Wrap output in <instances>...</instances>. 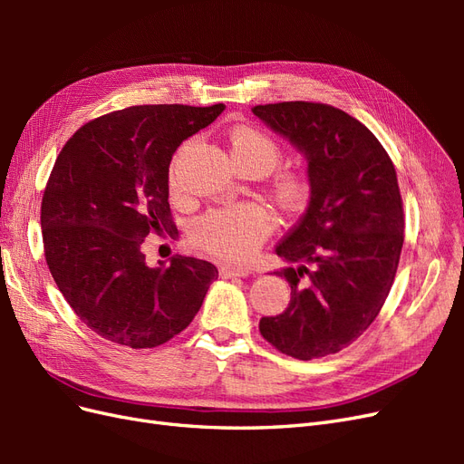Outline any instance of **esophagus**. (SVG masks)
Here are the masks:
<instances>
[{
  "label": "esophagus",
  "instance_id": "esophagus-1",
  "mask_svg": "<svg viewBox=\"0 0 464 464\" xmlns=\"http://www.w3.org/2000/svg\"><path fill=\"white\" fill-rule=\"evenodd\" d=\"M220 276L228 278V276H247L251 275V269H247V266H236V265H222L218 269Z\"/></svg>",
  "mask_w": 464,
  "mask_h": 464
}]
</instances>
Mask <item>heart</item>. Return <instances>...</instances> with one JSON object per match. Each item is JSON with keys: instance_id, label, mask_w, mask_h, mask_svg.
Wrapping results in <instances>:
<instances>
[{"instance_id": "heart-1", "label": "heart", "mask_w": 464, "mask_h": 464, "mask_svg": "<svg viewBox=\"0 0 464 464\" xmlns=\"http://www.w3.org/2000/svg\"><path fill=\"white\" fill-rule=\"evenodd\" d=\"M230 149L242 170L271 172L283 157L276 139L256 125H236L228 133ZM275 199L286 208H298L310 195V176L302 168H283L273 176ZM170 189L179 198L181 178L179 159L170 166ZM273 215L263 205L242 203L213 208L195 220L191 242L207 256L224 261H249L273 230Z\"/></svg>"}]
</instances>
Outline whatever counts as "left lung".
<instances>
[{"instance_id": "left-lung-1", "label": "left lung", "mask_w": 464, "mask_h": 464, "mask_svg": "<svg viewBox=\"0 0 464 464\" xmlns=\"http://www.w3.org/2000/svg\"><path fill=\"white\" fill-rule=\"evenodd\" d=\"M254 114L307 159L312 198L276 254L290 304L259 331L298 360L336 354L366 331L389 296L404 242L397 172L383 145L331 104L278 102Z\"/></svg>"}]
</instances>
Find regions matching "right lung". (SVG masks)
<instances>
[{
	"instance_id": "1",
	"label": "right lung",
	"mask_w": 464,
	"mask_h": 464,
	"mask_svg": "<svg viewBox=\"0 0 464 464\" xmlns=\"http://www.w3.org/2000/svg\"><path fill=\"white\" fill-rule=\"evenodd\" d=\"M224 104H143L110 111L63 145L42 198L48 269L77 317L130 348L164 344L193 321L218 278L213 263L174 256L149 266V236L178 234L168 168L184 139Z\"/></svg>"
}]
</instances>
